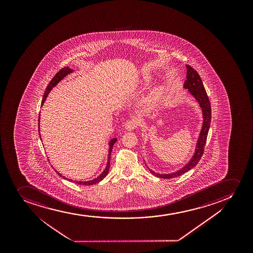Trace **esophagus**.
Wrapping results in <instances>:
<instances>
[{
	"label": "esophagus",
	"mask_w": 253,
	"mask_h": 253,
	"mask_svg": "<svg viewBox=\"0 0 253 253\" xmlns=\"http://www.w3.org/2000/svg\"><path fill=\"white\" fill-rule=\"evenodd\" d=\"M139 125V122L136 119L129 120L127 122H126L125 128L127 131H131L134 130Z\"/></svg>",
	"instance_id": "obj_1"
}]
</instances>
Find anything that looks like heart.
Listing matches in <instances>:
<instances>
[{
  "label": "heart",
  "mask_w": 253,
  "mask_h": 253,
  "mask_svg": "<svg viewBox=\"0 0 253 253\" xmlns=\"http://www.w3.org/2000/svg\"><path fill=\"white\" fill-rule=\"evenodd\" d=\"M161 95V92L160 90H154L153 93L148 97V102L150 105H154V103L158 101V99H160Z\"/></svg>",
  "instance_id": "b5f03b06"
}]
</instances>
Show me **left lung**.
I'll return each mask as SVG.
<instances>
[{
  "label": "left lung",
  "mask_w": 253,
  "mask_h": 253,
  "mask_svg": "<svg viewBox=\"0 0 253 253\" xmlns=\"http://www.w3.org/2000/svg\"><path fill=\"white\" fill-rule=\"evenodd\" d=\"M186 68H187V73H186V80L185 81V84H184V87L188 88L190 93H192V95L194 96L195 98L197 99L199 105L202 107L203 115H204V125H203V128H202V131H201L196 151H195L194 155H193L192 160H190V162L181 169L174 172V173H172V174H157V173H154V172L150 170L157 177L170 179V178L180 176L181 174H183L184 173H186V172L190 170L191 169L197 166L198 163L199 162V160H201V158L203 156V154H204L207 137H208V133H209V127H210V122H211V118H212L211 105H210L209 96L207 94L204 84H203L198 72L188 65H186Z\"/></svg>",
  "instance_id": "8db88e82"
}]
</instances>
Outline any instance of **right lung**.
I'll return each instance as SVG.
<instances>
[{
	"label": "right lung",
	"mask_w": 253,
	"mask_h": 253,
	"mask_svg": "<svg viewBox=\"0 0 253 253\" xmlns=\"http://www.w3.org/2000/svg\"><path fill=\"white\" fill-rule=\"evenodd\" d=\"M73 72V70L70 69L69 67H64V68H62V69L60 70L58 73L55 74V77L53 78L50 82L49 83V84L46 87V89H45V92H44V96H43V99H42V102H41V106L43 105L44 104V102L45 101V99H46V97L49 94L50 90L52 89L53 87H55V85L58 84L59 82L61 81V79H63L64 77L67 75V74H69L70 73H72ZM39 131H40V115H39ZM41 135V134H40ZM116 138H114V139L111 140V142H110V150H109V156H108V162L107 166H106V168H105V170L102 172V174H99L98 177L95 178V179H93L92 180H88V181H75V183L79 184V185H82V186H91V185H94V184L98 183L99 181H101L107 175L108 172H109V169H110V160H111V151H112V148H113V145L116 143ZM56 171V170H55ZM56 173L61 176V177L63 178V179H67V178L65 177L63 175H61L60 173L56 171ZM70 181L73 180H69Z\"/></svg>",
	"instance_id": "add662e5"
}]
</instances>
